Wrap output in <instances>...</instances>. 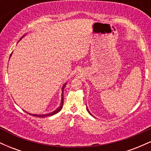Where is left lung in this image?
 I'll use <instances>...</instances> for the list:
<instances>
[{
    "label": "left lung",
    "mask_w": 151,
    "mask_h": 151,
    "mask_svg": "<svg viewBox=\"0 0 151 151\" xmlns=\"http://www.w3.org/2000/svg\"><path fill=\"white\" fill-rule=\"evenodd\" d=\"M87 111H88V112H89V113L90 114V112H89V109H88V108H87Z\"/></svg>",
    "instance_id": "obj_1"
}]
</instances>
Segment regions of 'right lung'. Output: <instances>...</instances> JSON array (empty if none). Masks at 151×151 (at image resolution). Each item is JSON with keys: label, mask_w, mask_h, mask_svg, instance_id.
I'll return each mask as SVG.
<instances>
[{"label": "right lung", "mask_w": 151, "mask_h": 151, "mask_svg": "<svg viewBox=\"0 0 151 151\" xmlns=\"http://www.w3.org/2000/svg\"><path fill=\"white\" fill-rule=\"evenodd\" d=\"M11 55H12V53H11ZM11 55H10V57H11ZM66 84H67V83H65V84L63 85V86H62V97L61 104H60V106H59L58 108L56 109V110H55V111H54L51 112V113L47 114H30V113H27H27L30 114V115L34 116H36V117H42V118H43V117L50 116H52V115H55V114H58L59 111H61L62 106H63V104H64V99H63V96H63V93H64V89H65ZM25 112H26V111H25Z\"/></svg>", "instance_id": "obj_1"}]
</instances>
